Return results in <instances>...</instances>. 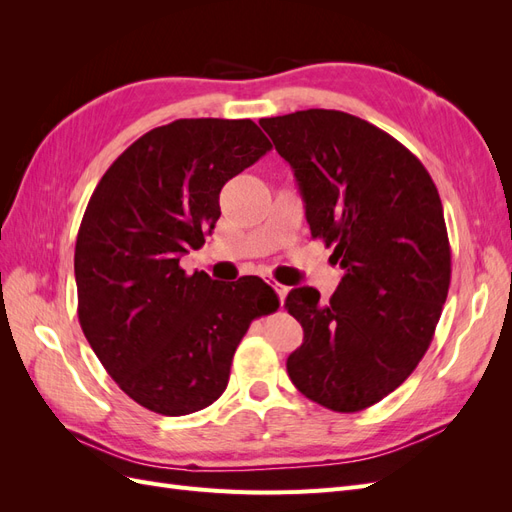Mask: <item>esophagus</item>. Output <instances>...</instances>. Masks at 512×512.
Wrapping results in <instances>:
<instances>
[{
  "label": "esophagus",
  "mask_w": 512,
  "mask_h": 512,
  "mask_svg": "<svg viewBox=\"0 0 512 512\" xmlns=\"http://www.w3.org/2000/svg\"><path fill=\"white\" fill-rule=\"evenodd\" d=\"M273 290L277 292V297H280V301L284 303V299H286V294H288V288L286 286H282V284H273Z\"/></svg>",
  "instance_id": "34e87169"
}]
</instances>
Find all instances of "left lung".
<instances>
[{"label": "left lung", "mask_w": 512, "mask_h": 512, "mask_svg": "<svg viewBox=\"0 0 512 512\" xmlns=\"http://www.w3.org/2000/svg\"><path fill=\"white\" fill-rule=\"evenodd\" d=\"M290 164L312 237L333 245L344 277L329 303L288 292L303 344L292 384L335 412L378 404L423 359L451 284V245L436 183L391 134L342 111L262 119Z\"/></svg>", "instance_id": "1"}]
</instances>
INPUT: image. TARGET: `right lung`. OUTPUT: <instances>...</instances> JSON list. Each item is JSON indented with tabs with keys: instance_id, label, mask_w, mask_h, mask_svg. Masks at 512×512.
Here are the masks:
<instances>
[{
	"instance_id": "1",
	"label": "right lung",
	"mask_w": 512,
	"mask_h": 512,
	"mask_svg": "<svg viewBox=\"0 0 512 512\" xmlns=\"http://www.w3.org/2000/svg\"><path fill=\"white\" fill-rule=\"evenodd\" d=\"M269 149L252 119H177L123 151L89 198L74 250L81 329L151 412L211 406L252 320L280 305L256 275L226 284L179 267L215 228L224 183Z\"/></svg>"
}]
</instances>
